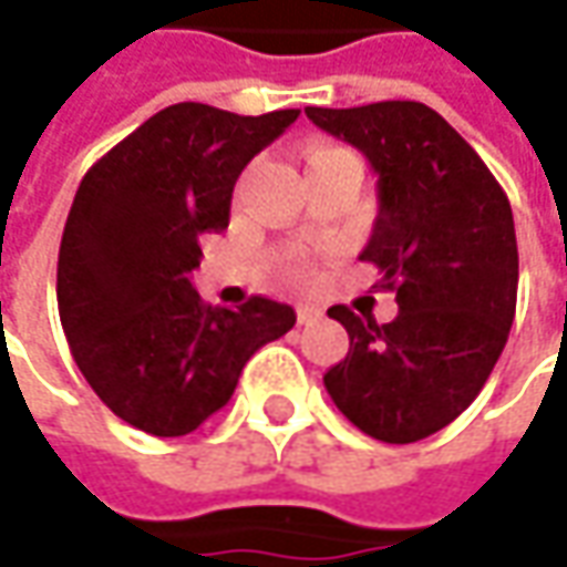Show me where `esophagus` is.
Masks as SVG:
<instances>
[{
	"label": "esophagus",
	"instance_id": "34e87169",
	"mask_svg": "<svg viewBox=\"0 0 567 567\" xmlns=\"http://www.w3.org/2000/svg\"><path fill=\"white\" fill-rule=\"evenodd\" d=\"M322 317V310L317 303H298V322L301 326H310V322H317Z\"/></svg>",
	"mask_w": 567,
	"mask_h": 567
}]
</instances>
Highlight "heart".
<instances>
[{
    "label": "heart",
    "instance_id": "heart-1",
    "mask_svg": "<svg viewBox=\"0 0 567 567\" xmlns=\"http://www.w3.org/2000/svg\"><path fill=\"white\" fill-rule=\"evenodd\" d=\"M317 153H322V150H317ZM313 153V156H317ZM282 276H285V282H291V285H307L310 279H313V266L307 264L303 257H288L282 264Z\"/></svg>",
    "mask_w": 567,
    "mask_h": 567
}]
</instances>
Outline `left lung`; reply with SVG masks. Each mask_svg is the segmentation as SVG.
<instances>
[{
	"label": "left lung",
	"mask_w": 567,
	"mask_h": 567,
	"mask_svg": "<svg viewBox=\"0 0 567 567\" xmlns=\"http://www.w3.org/2000/svg\"><path fill=\"white\" fill-rule=\"evenodd\" d=\"M303 112L377 172L380 213L361 260L380 266L382 288L399 303L392 322L329 307L351 344L326 370V392L373 440H426L477 399L508 342L517 301L512 204L436 109L385 100Z\"/></svg>",
	"instance_id": "1"
}]
</instances>
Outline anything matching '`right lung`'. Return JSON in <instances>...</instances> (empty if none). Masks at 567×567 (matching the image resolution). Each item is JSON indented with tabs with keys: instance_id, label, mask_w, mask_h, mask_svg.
<instances>
[{
	"instance_id": "obj_1",
	"label": "right lung",
	"mask_w": 567,
	"mask_h": 567,
	"mask_svg": "<svg viewBox=\"0 0 567 567\" xmlns=\"http://www.w3.org/2000/svg\"><path fill=\"white\" fill-rule=\"evenodd\" d=\"M301 112H156L90 168L59 247V317L90 389L150 436H187L228 404L245 363L295 326L250 298L209 307L190 285L200 235L228 225L241 168Z\"/></svg>"
}]
</instances>
